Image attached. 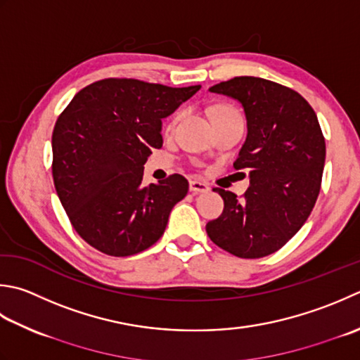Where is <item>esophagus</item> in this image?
<instances>
[{
	"mask_svg": "<svg viewBox=\"0 0 360 360\" xmlns=\"http://www.w3.org/2000/svg\"><path fill=\"white\" fill-rule=\"evenodd\" d=\"M190 192L193 193H206L209 192V186L206 182L198 181V179H192L190 181Z\"/></svg>",
	"mask_w": 360,
	"mask_h": 360,
	"instance_id": "34e87169",
	"label": "esophagus"
}]
</instances>
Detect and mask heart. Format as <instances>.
Returning a JSON list of instances; mask_svg holds the SVG:
<instances>
[{
    "label": "heart",
    "mask_w": 360,
    "mask_h": 360,
    "mask_svg": "<svg viewBox=\"0 0 360 360\" xmlns=\"http://www.w3.org/2000/svg\"><path fill=\"white\" fill-rule=\"evenodd\" d=\"M218 109H228V108H226V105H215L212 110H218ZM212 110H210V112H212Z\"/></svg>",
    "instance_id": "1"
}]
</instances>
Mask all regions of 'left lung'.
<instances>
[{
    "label": "left lung",
    "instance_id": "8db88e82",
    "mask_svg": "<svg viewBox=\"0 0 360 360\" xmlns=\"http://www.w3.org/2000/svg\"><path fill=\"white\" fill-rule=\"evenodd\" d=\"M209 91L242 104L246 140L234 162L248 168L242 200L214 188L224 209L206 224L215 245L237 257L259 259L290 240L319 198L326 145L314 109L298 91L255 76L215 84Z\"/></svg>",
    "mask_w": 360,
    "mask_h": 360
}]
</instances>
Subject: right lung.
Masks as SVG:
<instances>
[{
    "mask_svg": "<svg viewBox=\"0 0 360 360\" xmlns=\"http://www.w3.org/2000/svg\"><path fill=\"white\" fill-rule=\"evenodd\" d=\"M200 89L109 77L77 91L59 115L54 187L77 234L98 251L132 256L164 234L188 182L172 174L145 187L143 165L162 146V118Z\"/></svg>",
    "mask_w": 360,
    "mask_h": 360,
    "instance_id": "right-lung-1",
    "label": "right lung"
}]
</instances>
